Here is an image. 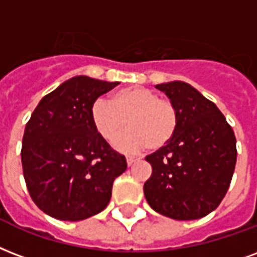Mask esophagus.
I'll return each mask as SVG.
<instances>
[{
  "mask_svg": "<svg viewBox=\"0 0 257 257\" xmlns=\"http://www.w3.org/2000/svg\"><path fill=\"white\" fill-rule=\"evenodd\" d=\"M136 160H139L137 158H133V156H126V163H128V166H132Z\"/></svg>",
  "mask_w": 257,
  "mask_h": 257,
  "instance_id": "obj_1",
  "label": "esophagus"
}]
</instances>
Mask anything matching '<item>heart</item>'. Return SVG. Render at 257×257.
Here are the masks:
<instances>
[{"instance_id":"heart-1","label":"heart","mask_w":257,"mask_h":257,"mask_svg":"<svg viewBox=\"0 0 257 257\" xmlns=\"http://www.w3.org/2000/svg\"><path fill=\"white\" fill-rule=\"evenodd\" d=\"M91 122L99 136L110 142L128 126L129 131L113 143L117 151L135 154L146 147L160 150L171 142L178 128L174 103L159 98L154 90L132 86L114 91L109 102L98 99L90 110Z\"/></svg>"}]
</instances>
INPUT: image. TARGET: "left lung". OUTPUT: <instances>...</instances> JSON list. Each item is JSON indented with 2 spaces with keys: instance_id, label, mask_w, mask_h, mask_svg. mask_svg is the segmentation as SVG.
Listing matches in <instances>:
<instances>
[{
  "instance_id": "1",
  "label": "left lung",
  "mask_w": 257,
  "mask_h": 257,
  "mask_svg": "<svg viewBox=\"0 0 257 257\" xmlns=\"http://www.w3.org/2000/svg\"><path fill=\"white\" fill-rule=\"evenodd\" d=\"M178 111V128L167 146L146 160L144 183L155 211L179 221L202 218L220 205L232 181L237 151L230 125L215 103L182 81L155 86Z\"/></svg>"
}]
</instances>
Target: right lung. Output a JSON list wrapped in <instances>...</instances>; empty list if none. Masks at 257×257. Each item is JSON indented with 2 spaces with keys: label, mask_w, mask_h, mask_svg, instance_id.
Here are the masks:
<instances>
[{
  "label": "right lung",
  "mask_w": 257,
  "mask_h": 257,
  "mask_svg": "<svg viewBox=\"0 0 257 257\" xmlns=\"http://www.w3.org/2000/svg\"><path fill=\"white\" fill-rule=\"evenodd\" d=\"M117 85L72 76L33 110L23 137L21 163L31 198L46 214L81 221L107 206L126 160L95 132L90 110L99 95Z\"/></svg>",
  "instance_id": "add662e5"
}]
</instances>
